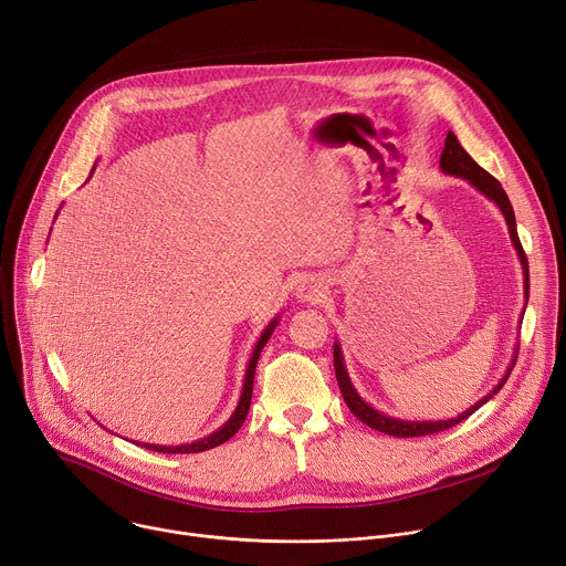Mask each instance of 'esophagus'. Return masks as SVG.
Wrapping results in <instances>:
<instances>
[{"instance_id": "34e87169", "label": "esophagus", "mask_w": 566, "mask_h": 566, "mask_svg": "<svg viewBox=\"0 0 566 566\" xmlns=\"http://www.w3.org/2000/svg\"><path fill=\"white\" fill-rule=\"evenodd\" d=\"M325 295V286L321 280H303V284L297 286V297L303 300V303H318V300Z\"/></svg>"}]
</instances>
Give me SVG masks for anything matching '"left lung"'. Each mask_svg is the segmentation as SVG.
Wrapping results in <instances>:
<instances>
[{"mask_svg":"<svg viewBox=\"0 0 566 566\" xmlns=\"http://www.w3.org/2000/svg\"><path fill=\"white\" fill-rule=\"evenodd\" d=\"M439 166L446 175H455V177H462L467 179L469 184H473L478 191L482 196H486L492 202L499 205V209L503 211L505 216V222H507V230H510V239L514 243V250L521 259V266H523V289H525V303H528V289H531V277H528V256H525L523 248H521V241H518V234H516V218H514V209L510 205V198L507 193L503 191V186L496 177L489 175L484 168H480L471 157L467 149L460 145L458 136L453 132H448L446 136V147L441 153V159H439ZM516 357H518V346L514 350V359L507 368V373L503 375V380L494 387V391H489L482 400H478L473 407H469L467 411H462L460 417L455 419H448V421H402V419H394V417H387V413L373 409L366 400H361V396L355 391L350 378H348V370H346V364H344V355H342V348H338V344H334V373H336V382H338V389H342V396L348 405V409L355 413V417L366 423L368 428L378 430V432H385V434H391V437H426V434H434V432H441V430H448L453 428L458 423H462L464 419H469L473 411H478L489 398H494L503 385L507 382L510 373L516 364Z\"/></svg>","mask_w":566,"mask_h":566,"instance_id":"1","label":"left lung"}]
</instances>
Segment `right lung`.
Wrapping results in <instances>:
<instances>
[{
	"label": "right lung",
	"instance_id": "right-lung-1",
	"mask_svg": "<svg viewBox=\"0 0 566 566\" xmlns=\"http://www.w3.org/2000/svg\"><path fill=\"white\" fill-rule=\"evenodd\" d=\"M277 327V316L269 323V327L263 329V334L259 336V342L252 350V357L248 361V370H245V382H243V391H241V400L234 409V413L230 417V421L224 423L222 428H218L213 434L200 439V441H193V443H181V446H157V443H143L147 450H157V453H168V455H175V453H202V450H209V448H216L220 443H224L228 439H232L239 428L243 426L245 417H248V409H250V400H252V385H254V368H256V361H259V355H261V348L266 346V342L271 338L273 329Z\"/></svg>",
	"mask_w": 566,
	"mask_h": 566
}]
</instances>
